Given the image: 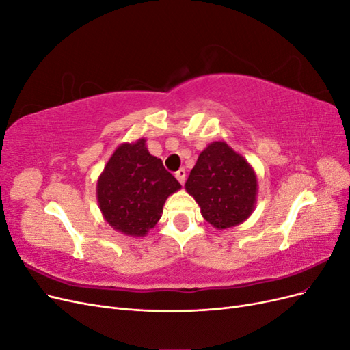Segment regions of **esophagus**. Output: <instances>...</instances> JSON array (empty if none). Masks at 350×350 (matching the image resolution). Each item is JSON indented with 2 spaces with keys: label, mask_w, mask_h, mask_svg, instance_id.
Segmentation results:
<instances>
[{
  "label": "esophagus",
  "mask_w": 350,
  "mask_h": 350,
  "mask_svg": "<svg viewBox=\"0 0 350 350\" xmlns=\"http://www.w3.org/2000/svg\"><path fill=\"white\" fill-rule=\"evenodd\" d=\"M185 176H187L185 169H179L178 172H175V178L178 179L179 184H181V185H184V183H185Z\"/></svg>",
  "instance_id": "esophagus-1"
}]
</instances>
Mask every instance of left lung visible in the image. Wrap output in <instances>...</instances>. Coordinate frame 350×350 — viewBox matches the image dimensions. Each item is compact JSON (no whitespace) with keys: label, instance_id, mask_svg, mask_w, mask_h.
<instances>
[{"label":"left lung","instance_id":"8db88e82","mask_svg":"<svg viewBox=\"0 0 350 350\" xmlns=\"http://www.w3.org/2000/svg\"><path fill=\"white\" fill-rule=\"evenodd\" d=\"M185 189L208 224L221 230L243 224L257 204L258 181L247 159L226 142H213L200 153Z\"/></svg>","mask_w":350,"mask_h":350}]
</instances>
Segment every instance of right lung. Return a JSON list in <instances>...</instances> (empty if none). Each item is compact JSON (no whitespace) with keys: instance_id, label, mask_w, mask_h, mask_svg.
<instances>
[{"instance_id":"add662e5","label":"right lung","mask_w":350,"mask_h":350,"mask_svg":"<svg viewBox=\"0 0 350 350\" xmlns=\"http://www.w3.org/2000/svg\"><path fill=\"white\" fill-rule=\"evenodd\" d=\"M181 184L147 150L146 139L116 147L98 178L96 197L109 226L126 237H146L162 217L165 201Z\"/></svg>"}]
</instances>
